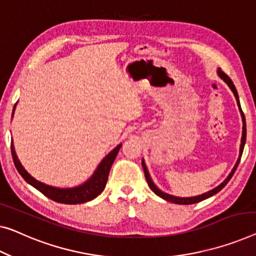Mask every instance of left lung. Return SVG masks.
I'll use <instances>...</instances> for the list:
<instances>
[{"label": "left lung", "mask_w": 256, "mask_h": 256, "mask_svg": "<svg viewBox=\"0 0 256 256\" xmlns=\"http://www.w3.org/2000/svg\"><path fill=\"white\" fill-rule=\"evenodd\" d=\"M217 74H218V76L220 78H222L224 82H226L228 84V86L230 87L231 90L234 92V96H236V100H237V104H238V106H239V110H240V114H242V144H240V152H239V158H238V161L237 163H236V166H234V169H232V171L230 172V174H228V178L224 180L222 184L217 186V188H215L212 190H209V192L207 193H204L201 194V196H192V198H179V196H170V194H166L164 192H162L161 190H158V188H156L154 182H152V178L150 176V174H148V170L146 168V164H144V160H142V166H144V177H146V180H147V184L148 186H150V190L154 192L156 196H158L160 198H162V199H164L166 201L169 202H172V204H196V202H200L202 200L204 199H208V198L212 196L214 194L218 193L220 190H222L224 186H226L228 180L232 178V176H234V171L237 170V166L239 164L240 162V158H242V150H244V146H245V142H246V120H245V115H244L242 110V106H240V102H239V96H238V92L237 90H236V87L234 85V82H232V80L230 79V77L228 76H226L224 72L220 70V68H218L217 70Z\"/></svg>", "instance_id": "1"}]
</instances>
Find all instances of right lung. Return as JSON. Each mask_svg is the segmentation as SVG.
Instances as JSON below:
<instances>
[{"label":"right lung","instance_id":"right-lung-1","mask_svg":"<svg viewBox=\"0 0 256 256\" xmlns=\"http://www.w3.org/2000/svg\"><path fill=\"white\" fill-rule=\"evenodd\" d=\"M16 109V104L14 106V112ZM14 116V112H12ZM122 144H118L116 148L109 152L106 158L102 160V162L98 164V169L95 170L88 180L84 182L82 185L77 186V188H52V186L46 185L44 182H38L36 179H34L30 174L26 171L22 166L19 162V160L14 152V144H11V154H12V160L14 163V166L18 170V172L20 174V176L28 182L30 185H32L34 188L40 190L41 193L46 196L49 199L60 204H84V202L90 201L96 198L98 194L102 193V190H104L106 180H108L109 171L112 168L114 161H115L116 156L120 152Z\"/></svg>","mask_w":256,"mask_h":256}]
</instances>
